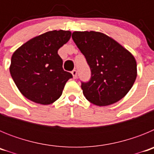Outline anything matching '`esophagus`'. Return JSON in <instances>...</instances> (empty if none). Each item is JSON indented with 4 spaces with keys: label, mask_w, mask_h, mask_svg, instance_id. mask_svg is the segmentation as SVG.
<instances>
[{
    "label": "esophagus",
    "mask_w": 154,
    "mask_h": 154,
    "mask_svg": "<svg viewBox=\"0 0 154 154\" xmlns=\"http://www.w3.org/2000/svg\"><path fill=\"white\" fill-rule=\"evenodd\" d=\"M72 75H73V78L74 79L77 78V71H76L75 69H74V70L72 71Z\"/></svg>",
    "instance_id": "34e87169"
}]
</instances>
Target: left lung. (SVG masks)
I'll return each mask as SVG.
<instances>
[{"label": "left lung", "instance_id": "1", "mask_svg": "<svg viewBox=\"0 0 154 154\" xmlns=\"http://www.w3.org/2000/svg\"><path fill=\"white\" fill-rule=\"evenodd\" d=\"M73 41L91 70L89 82H82L85 97L99 106L123 99L137 78V62L131 53L114 39L97 31H74Z\"/></svg>", "mask_w": 154, "mask_h": 154}]
</instances>
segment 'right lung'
<instances>
[{
    "label": "right lung",
    "instance_id": "obj_1",
    "mask_svg": "<svg viewBox=\"0 0 154 154\" xmlns=\"http://www.w3.org/2000/svg\"><path fill=\"white\" fill-rule=\"evenodd\" d=\"M69 31H51L31 39L11 57L10 73L24 97L48 105L62 96L65 83L72 75L62 68L58 51L71 38Z\"/></svg>",
    "mask_w": 154,
    "mask_h": 154
}]
</instances>
